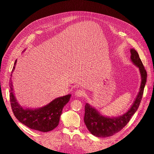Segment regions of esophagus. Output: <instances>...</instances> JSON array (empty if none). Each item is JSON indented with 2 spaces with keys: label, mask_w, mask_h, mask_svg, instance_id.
Listing matches in <instances>:
<instances>
[{
  "label": "esophagus",
  "mask_w": 154,
  "mask_h": 154,
  "mask_svg": "<svg viewBox=\"0 0 154 154\" xmlns=\"http://www.w3.org/2000/svg\"><path fill=\"white\" fill-rule=\"evenodd\" d=\"M75 95L78 97H82L84 95V92H83L82 90H80V89L77 90L75 92Z\"/></svg>",
  "instance_id": "esophagus-1"
}]
</instances>
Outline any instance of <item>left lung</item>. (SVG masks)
Segmentation results:
<instances>
[{"mask_svg": "<svg viewBox=\"0 0 154 154\" xmlns=\"http://www.w3.org/2000/svg\"><path fill=\"white\" fill-rule=\"evenodd\" d=\"M130 59L139 68L141 74V83L138 94L130 109L122 116L110 118L101 115L98 111L88 103L85 106L84 122L87 129L92 135L99 137L112 136L119 132L129 122L130 118L137 111L143 97L144 88L146 82L147 73L137 51L130 49Z\"/></svg>", "mask_w": 154, "mask_h": 154, "instance_id": "8db88e82", "label": "left lung"}]
</instances>
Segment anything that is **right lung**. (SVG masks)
Returning <instances> with one entry per match:
<instances>
[{
    "instance_id": "add662e5",
    "label": "right lung",
    "mask_w": 154,
    "mask_h": 154,
    "mask_svg": "<svg viewBox=\"0 0 154 154\" xmlns=\"http://www.w3.org/2000/svg\"><path fill=\"white\" fill-rule=\"evenodd\" d=\"M16 63L17 60L14 63L11 73L14 71ZM10 87L11 106L16 118L31 129L44 132L51 131L58 125L63 106L68 103L71 96L67 94L57 97L48 105L39 109H24L18 103L14 95L11 80L10 82Z\"/></svg>"
}]
</instances>
